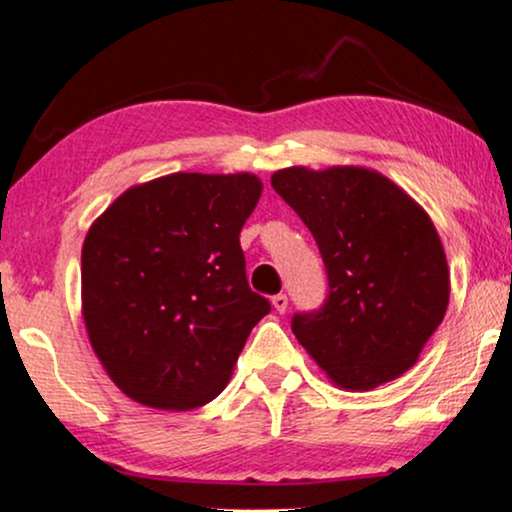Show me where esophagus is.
Instances as JSON below:
<instances>
[{"mask_svg":"<svg viewBox=\"0 0 512 512\" xmlns=\"http://www.w3.org/2000/svg\"><path fill=\"white\" fill-rule=\"evenodd\" d=\"M287 304H289L287 294H275L273 296V306H275L277 313H285L287 311Z\"/></svg>","mask_w":512,"mask_h":512,"instance_id":"esophagus-1","label":"esophagus"}]
</instances>
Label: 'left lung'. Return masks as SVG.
Returning a JSON list of instances; mask_svg holds the SVG:
<instances>
[{
    "mask_svg": "<svg viewBox=\"0 0 512 512\" xmlns=\"http://www.w3.org/2000/svg\"><path fill=\"white\" fill-rule=\"evenodd\" d=\"M273 189L304 220L327 299L292 332L334 384L375 389L418 361L449 306V266L430 216L368 168L277 170Z\"/></svg>",
    "mask_w": 512,
    "mask_h": 512,
    "instance_id": "left-lung-1",
    "label": "left lung"
}]
</instances>
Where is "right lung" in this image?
<instances>
[{"instance_id":"obj_1","label":"right lung","mask_w":512,"mask_h":512,"mask_svg":"<svg viewBox=\"0 0 512 512\" xmlns=\"http://www.w3.org/2000/svg\"><path fill=\"white\" fill-rule=\"evenodd\" d=\"M256 175L175 173L130 187L82 244V318L123 394L192 410L230 380L270 313L251 292L239 232L261 197Z\"/></svg>"}]
</instances>
